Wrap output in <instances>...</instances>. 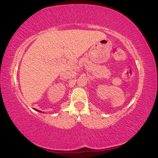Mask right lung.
Wrapping results in <instances>:
<instances>
[{
	"mask_svg": "<svg viewBox=\"0 0 158 158\" xmlns=\"http://www.w3.org/2000/svg\"><path fill=\"white\" fill-rule=\"evenodd\" d=\"M35 110H38V111H39V112H41V111H40V110H36V109H35Z\"/></svg>",
	"mask_w": 158,
	"mask_h": 158,
	"instance_id": "add662e5",
	"label": "right lung"
}]
</instances>
